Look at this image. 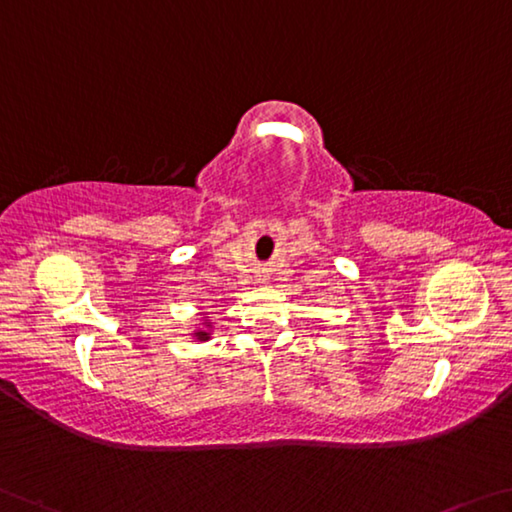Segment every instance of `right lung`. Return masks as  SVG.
Wrapping results in <instances>:
<instances>
[{
    "label": "right lung",
    "mask_w": 512,
    "mask_h": 512,
    "mask_svg": "<svg viewBox=\"0 0 512 512\" xmlns=\"http://www.w3.org/2000/svg\"><path fill=\"white\" fill-rule=\"evenodd\" d=\"M196 330L191 332V337L196 339V342H209L212 339V332H214V323L209 319L207 314H200V323H196Z\"/></svg>",
    "instance_id": "1"
}]
</instances>
